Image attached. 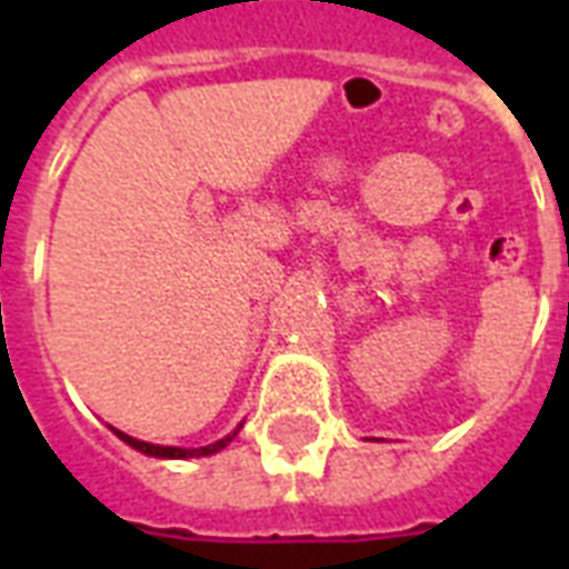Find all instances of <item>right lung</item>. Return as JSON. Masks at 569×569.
Wrapping results in <instances>:
<instances>
[{
    "label": "right lung",
    "instance_id": "1",
    "mask_svg": "<svg viewBox=\"0 0 569 569\" xmlns=\"http://www.w3.org/2000/svg\"><path fill=\"white\" fill-rule=\"evenodd\" d=\"M239 428H241V425H239ZM239 428H236V431H232V433H227L223 440L212 442V446H200V449H177V446H156V442L136 440V437H129V433L118 431V428H111V431L118 433L120 440L127 442V446H132V449H138V451H144V455H150V458H177V460H182V458H206V455H214V451H221L223 446H227V442H230L232 437L239 433Z\"/></svg>",
    "mask_w": 569,
    "mask_h": 569
}]
</instances>
